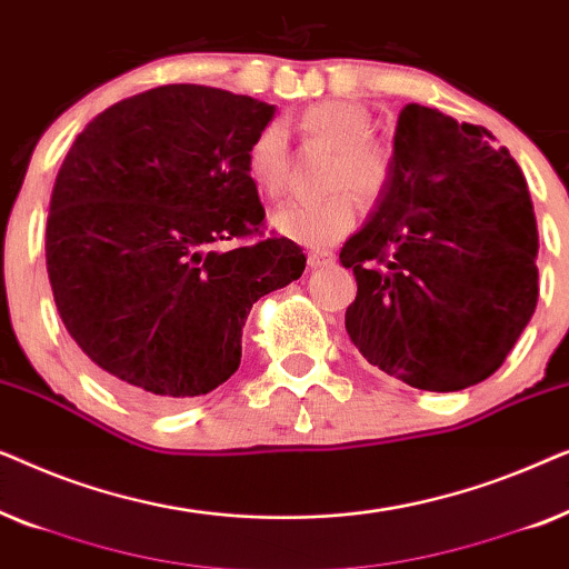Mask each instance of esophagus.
Instances as JSON below:
<instances>
[{
    "instance_id": "esophagus-1",
    "label": "esophagus",
    "mask_w": 569,
    "mask_h": 569,
    "mask_svg": "<svg viewBox=\"0 0 569 569\" xmlns=\"http://www.w3.org/2000/svg\"><path fill=\"white\" fill-rule=\"evenodd\" d=\"M308 263H310V269L331 267V263H333V253H331V251H310V253H308Z\"/></svg>"
}]
</instances>
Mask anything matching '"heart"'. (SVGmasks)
I'll list each match as a JSON object with an SVG mask.
<instances>
[{
    "mask_svg": "<svg viewBox=\"0 0 569 569\" xmlns=\"http://www.w3.org/2000/svg\"><path fill=\"white\" fill-rule=\"evenodd\" d=\"M298 129L308 139L333 147L326 186L337 191L321 201H287L271 214V224L295 243L326 248L347 238L357 222V204L348 189L360 199H376L391 178V154L370 139V116L347 100L310 106L298 119ZM246 173L256 189L271 199L287 189L290 144L282 123L271 121L251 139Z\"/></svg>",
    "mask_w": 569,
    "mask_h": 569,
    "instance_id": "1",
    "label": "heart"
}]
</instances>
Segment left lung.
I'll return each instance as SVG.
<instances>
[{
    "instance_id": "obj_1",
    "label": "left lung",
    "mask_w": 569,
    "mask_h": 569,
    "mask_svg": "<svg viewBox=\"0 0 569 569\" xmlns=\"http://www.w3.org/2000/svg\"><path fill=\"white\" fill-rule=\"evenodd\" d=\"M539 230L518 162L485 127L409 103L376 212L341 248L349 339L422 391L487 380L539 300Z\"/></svg>"
}]
</instances>
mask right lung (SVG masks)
<instances>
[{
	"instance_id": "right-lung-1",
	"label": "right lung",
	"mask_w": 569,
	"mask_h": 569,
	"mask_svg": "<svg viewBox=\"0 0 569 569\" xmlns=\"http://www.w3.org/2000/svg\"><path fill=\"white\" fill-rule=\"evenodd\" d=\"M274 106L162 84L98 113L51 191L46 269L90 368L127 399L170 409L240 365L253 302L306 269L263 236L246 150Z\"/></svg>"
}]
</instances>
